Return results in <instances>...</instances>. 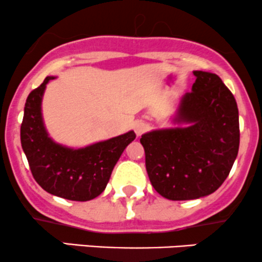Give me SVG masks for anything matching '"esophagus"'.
<instances>
[{
	"label": "esophagus",
	"mask_w": 262,
	"mask_h": 262,
	"mask_svg": "<svg viewBox=\"0 0 262 262\" xmlns=\"http://www.w3.org/2000/svg\"><path fill=\"white\" fill-rule=\"evenodd\" d=\"M133 129H134L135 134H137V137H140V135L146 130V124L141 121H137L133 124Z\"/></svg>",
	"instance_id": "34e87169"
}]
</instances>
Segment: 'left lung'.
I'll use <instances>...</instances> for the list:
<instances>
[{
  "label": "left lung",
  "instance_id": "left-lung-1",
  "mask_svg": "<svg viewBox=\"0 0 262 262\" xmlns=\"http://www.w3.org/2000/svg\"><path fill=\"white\" fill-rule=\"evenodd\" d=\"M191 92L180 98L172 127L141 135L152 187L171 201L206 197L229 175L239 150V112L218 75L194 70Z\"/></svg>",
  "mask_w": 262,
  "mask_h": 262
}]
</instances>
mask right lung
Wrapping results in <instances>:
<instances>
[{
    "instance_id": "right-lung-1",
    "label": "right lung",
    "mask_w": 262,
    "mask_h": 262,
    "mask_svg": "<svg viewBox=\"0 0 262 262\" xmlns=\"http://www.w3.org/2000/svg\"><path fill=\"white\" fill-rule=\"evenodd\" d=\"M54 79L56 77L47 76L29 93L20 125V143L33 176L41 188L65 200L85 202L104 191L113 167L135 139V133L129 130L82 148L56 143L48 133L41 112L45 89Z\"/></svg>"
}]
</instances>
